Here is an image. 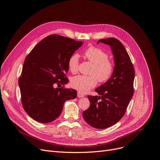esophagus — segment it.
I'll return each mask as SVG.
<instances>
[{
	"label": "esophagus",
	"mask_w": 160,
	"mask_h": 160,
	"mask_svg": "<svg viewBox=\"0 0 160 160\" xmlns=\"http://www.w3.org/2000/svg\"><path fill=\"white\" fill-rule=\"evenodd\" d=\"M77 96H78V98H83V97H84V95H83V94H81L80 92H78V93H77Z\"/></svg>",
	"instance_id": "34e87169"
}]
</instances>
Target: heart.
<instances>
[{"instance_id": "1", "label": "heart", "mask_w": 160, "mask_h": 160, "mask_svg": "<svg viewBox=\"0 0 160 160\" xmlns=\"http://www.w3.org/2000/svg\"><path fill=\"white\" fill-rule=\"evenodd\" d=\"M86 59L92 63L90 72V76L77 75L72 78L70 84L72 88L80 93H86L97 84V79L101 83L108 81L114 70L112 62L108 59V55L104 51L96 47H90L84 52ZM79 55L72 54L68 61L69 70L75 73L78 70Z\"/></svg>"}]
</instances>
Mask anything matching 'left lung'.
Masks as SVG:
<instances>
[{"label":"left lung","instance_id":"left-lung-1","mask_svg":"<svg viewBox=\"0 0 160 160\" xmlns=\"http://www.w3.org/2000/svg\"><path fill=\"white\" fill-rule=\"evenodd\" d=\"M99 42L109 45L115 66L111 78L96 88L99 96H88L90 104L83 112V117L90 126L103 129L116 124L124 116L133 94L135 71L120 41L108 38L100 39Z\"/></svg>","mask_w":160,"mask_h":160}]
</instances>
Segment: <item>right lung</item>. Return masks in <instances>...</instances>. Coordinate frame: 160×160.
<instances>
[{"label":"right lung","instance_id":"1","mask_svg":"<svg viewBox=\"0 0 160 160\" xmlns=\"http://www.w3.org/2000/svg\"><path fill=\"white\" fill-rule=\"evenodd\" d=\"M82 43L51 35L37 44L26 57L18 83L22 107L35 121L47 123L55 120L64 102L77 97L76 90L58 87L68 83V59Z\"/></svg>","mask_w":160,"mask_h":160}]
</instances>
